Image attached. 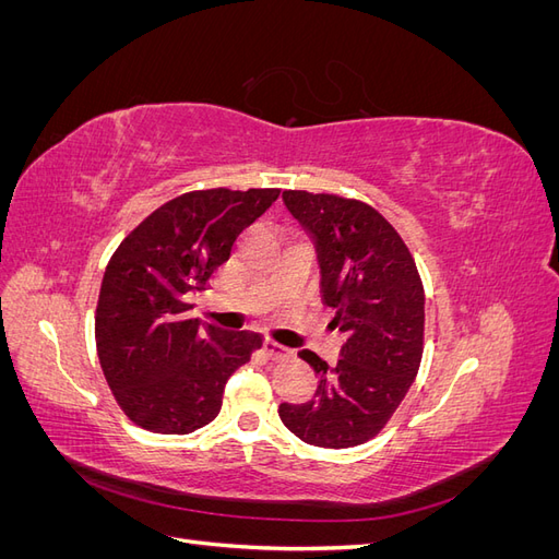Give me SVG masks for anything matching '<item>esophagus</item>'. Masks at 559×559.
Masks as SVG:
<instances>
[{
  "mask_svg": "<svg viewBox=\"0 0 559 559\" xmlns=\"http://www.w3.org/2000/svg\"><path fill=\"white\" fill-rule=\"evenodd\" d=\"M263 349H265V354L270 359H275V361H280V359H286L292 354V349L289 347H284V345H280V343H275V341H263Z\"/></svg>",
  "mask_w": 559,
  "mask_h": 559,
  "instance_id": "34e87169",
  "label": "esophagus"
}]
</instances>
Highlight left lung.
<instances>
[{
	"mask_svg": "<svg viewBox=\"0 0 559 559\" xmlns=\"http://www.w3.org/2000/svg\"><path fill=\"white\" fill-rule=\"evenodd\" d=\"M282 200L310 233L319 292L345 333L331 368L300 349L319 378L314 399L282 403L284 427L317 448H352L373 438L417 376L425 341V289L401 235L366 202L284 191Z\"/></svg>",
	"mask_w": 559,
	"mask_h": 559,
	"instance_id": "left-lung-1",
	"label": "left lung"
}]
</instances>
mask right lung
Here are the masks:
<instances>
[{"label":"right lung","instance_id":"add662e5","mask_svg":"<svg viewBox=\"0 0 559 559\" xmlns=\"http://www.w3.org/2000/svg\"><path fill=\"white\" fill-rule=\"evenodd\" d=\"M277 189L191 191L165 202L118 245L99 286L95 343L123 413L154 433H191L222 411L228 378L261 335L189 319L238 235Z\"/></svg>","mask_w":559,"mask_h":559}]
</instances>
